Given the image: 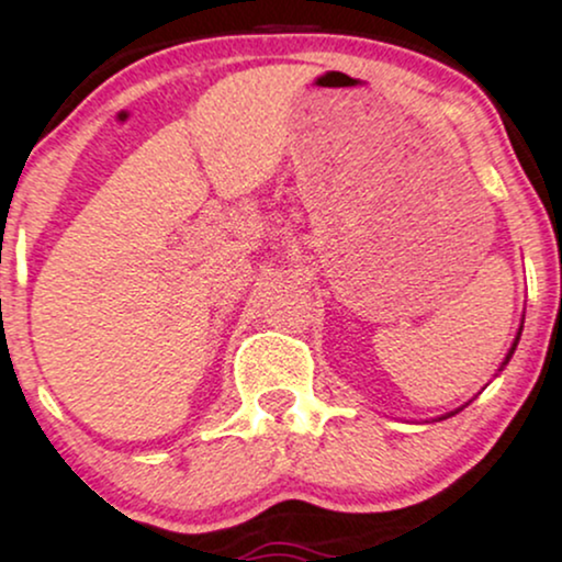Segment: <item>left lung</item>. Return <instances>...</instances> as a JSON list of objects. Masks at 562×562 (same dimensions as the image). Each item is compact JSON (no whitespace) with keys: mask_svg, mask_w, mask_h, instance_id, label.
<instances>
[{"mask_svg":"<svg viewBox=\"0 0 562 562\" xmlns=\"http://www.w3.org/2000/svg\"><path fill=\"white\" fill-rule=\"evenodd\" d=\"M515 345H518V339H515ZM515 345H513V350H509V356H513V352H515ZM509 356H507V361H509Z\"/></svg>","mask_w":562,"mask_h":562,"instance_id":"8db88e82","label":"left lung"}]
</instances>
